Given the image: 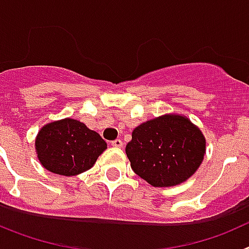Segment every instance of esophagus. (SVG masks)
Masks as SVG:
<instances>
[{"label": "esophagus", "mask_w": 249, "mask_h": 249, "mask_svg": "<svg viewBox=\"0 0 249 249\" xmlns=\"http://www.w3.org/2000/svg\"><path fill=\"white\" fill-rule=\"evenodd\" d=\"M112 147H116V148H121L123 146V142L121 140H114L111 142Z\"/></svg>", "instance_id": "obj_1"}]
</instances>
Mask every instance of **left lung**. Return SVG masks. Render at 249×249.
<instances>
[{
    "label": "left lung",
    "instance_id": "obj_1",
    "mask_svg": "<svg viewBox=\"0 0 249 249\" xmlns=\"http://www.w3.org/2000/svg\"><path fill=\"white\" fill-rule=\"evenodd\" d=\"M126 153L136 175L151 186L172 187L199 168L206 138L186 116L163 114L133 129Z\"/></svg>",
    "mask_w": 249,
    "mask_h": 249
}]
</instances>
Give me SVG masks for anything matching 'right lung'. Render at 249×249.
<instances>
[{"mask_svg":"<svg viewBox=\"0 0 249 249\" xmlns=\"http://www.w3.org/2000/svg\"><path fill=\"white\" fill-rule=\"evenodd\" d=\"M35 147L39 163L47 171L71 177L93 167L107 143L85 123L63 118L39 129Z\"/></svg>","mask_w":249,"mask_h":249,"instance_id":"1","label":"right lung"}]
</instances>
